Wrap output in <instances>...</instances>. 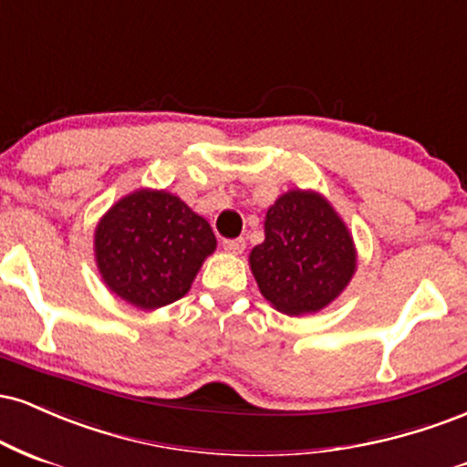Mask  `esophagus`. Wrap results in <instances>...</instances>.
Masks as SVG:
<instances>
[{"instance_id":"1","label":"esophagus","mask_w":467,"mask_h":467,"mask_svg":"<svg viewBox=\"0 0 467 467\" xmlns=\"http://www.w3.org/2000/svg\"><path fill=\"white\" fill-rule=\"evenodd\" d=\"M223 246L227 251H232V254H243L246 243H244V238H224Z\"/></svg>"}]
</instances>
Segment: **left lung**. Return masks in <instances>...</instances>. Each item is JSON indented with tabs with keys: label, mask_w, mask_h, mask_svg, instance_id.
<instances>
[{
	"label": "left lung",
	"mask_w": 467,
	"mask_h": 467,
	"mask_svg": "<svg viewBox=\"0 0 467 467\" xmlns=\"http://www.w3.org/2000/svg\"><path fill=\"white\" fill-rule=\"evenodd\" d=\"M265 243L249 262L260 293L290 317L326 308L356 268L352 235L315 192L293 190L266 212Z\"/></svg>",
	"instance_id": "obj_1"
}]
</instances>
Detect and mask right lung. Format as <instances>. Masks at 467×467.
Returning <instances> with one entry per match:
<instances>
[{
	"mask_svg": "<svg viewBox=\"0 0 467 467\" xmlns=\"http://www.w3.org/2000/svg\"><path fill=\"white\" fill-rule=\"evenodd\" d=\"M213 249L210 223L168 192L140 190L124 196L96 229L104 284L141 310L183 297Z\"/></svg>",
	"mask_w": 467,
	"mask_h": 467,
	"instance_id": "add662e5",
	"label": "right lung"
}]
</instances>
